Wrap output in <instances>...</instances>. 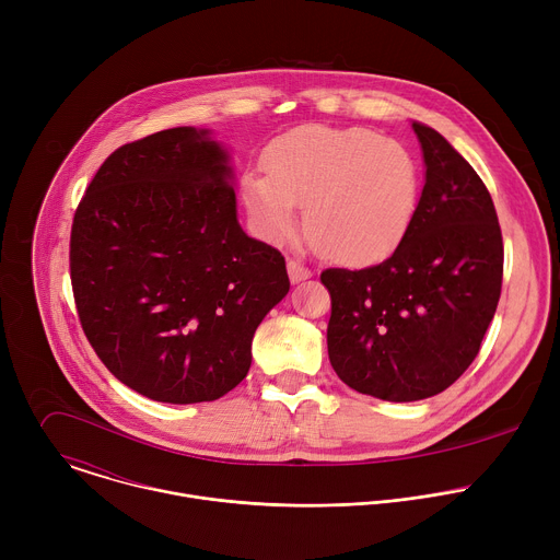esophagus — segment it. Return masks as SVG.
I'll return each instance as SVG.
<instances>
[{
  "label": "esophagus",
  "mask_w": 560,
  "mask_h": 560,
  "mask_svg": "<svg viewBox=\"0 0 560 560\" xmlns=\"http://www.w3.org/2000/svg\"><path fill=\"white\" fill-rule=\"evenodd\" d=\"M288 275H290V281H292V283H301V281H305V279L312 277V270H310L305 264H299V261L290 259V261H288Z\"/></svg>",
  "instance_id": "1"
}]
</instances>
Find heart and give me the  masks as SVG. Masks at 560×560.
I'll return each instance as SVG.
<instances>
[{
	"instance_id": "b5f03b06",
	"label": "heart",
	"mask_w": 560,
	"mask_h": 560,
	"mask_svg": "<svg viewBox=\"0 0 560 560\" xmlns=\"http://www.w3.org/2000/svg\"><path fill=\"white\" fill-rule=\"evenodd\" d=\"M266 171L244 177V201L270 242L296 232L305 206V232L318 253L368 266L387 259L415 225L419 162L374 130L296 128L268 148Z\"/></svg>"
}]
</instances>
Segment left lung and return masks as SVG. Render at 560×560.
Here are the masks:
<instances>
[{
  "instance_id": "1",
  "label": "left lung",
  "mask_w": 560,
  "mask_h": 560,
  "mask_svg": "<svg viewBox=\"0 0 560 560\" xmlns=\"http://www.w3.org/2000/svg\"><path fill=\"white\" fill-rule=\"evenodd\" d=\"M412 128L425 186L406 242L378 266L322 272L335 372L394 404L434 396L469 368L503 281V236L486 184L441 132Z\"/></svg>"
}]
</instances>
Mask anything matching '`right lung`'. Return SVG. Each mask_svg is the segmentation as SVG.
<instances>
[{
  "instance_id": "obj_1",
  "label": "right lung",
  "mask_w": 560,
  "mask_h": 560,
  "mask_svg": "<svg viewBox=\"0 0 560 560\" xmlns=\"http://www.w3.org/2000/svg\"><path fill=\"white\" fill-rule=\"evenodd\" d=\"M70 279L104 365L175 406L246 378L253 337L290 290L281 253L238 225L230 152L192 126L106 159L74 212Z\"/></svg>"
}]
</instances>
